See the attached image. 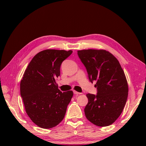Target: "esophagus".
<instances>
[{
	"mask_svg": "<svg viewBox=\"0 0 146 146\" xmlns=\"http://www.w3.org/2000/svg\"><path fill=\"white\" fill-rule=\"evenodd\" d=\"M74 94H76V96L82 94V93H80V92H77V91H74Z\"/></svg>",
	"mask_w": 146,
	"mask_h": 146,
	"instance_id": "1",
	"label": "esophagus"
}]
</instances>
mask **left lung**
<instances>
[{"mask_svg": "<svg viewBox=\"0 0 146 146\" xmlns=\"http://www.w3.org/2000/svg\"><path fill=\"white\" fill-rule=\"evenodd\" d=\"M90 80L98 90L95 96L87 94L85 108L86 117L93 124L106 127L112 124L121 115L126 104L129 87L124 72L119 61L105 50H78Z\"/></svg>", "mask_w": 146, "mask_h": 146, "instance_id": "obj_1", "label": "left lung"}]
</instances>
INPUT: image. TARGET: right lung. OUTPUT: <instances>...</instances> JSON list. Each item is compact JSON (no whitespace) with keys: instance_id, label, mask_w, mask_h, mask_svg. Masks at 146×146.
I'll list each match as a JSON object with an SVG mask.
<instances>
[{"instance_id":"right-lung-1","label":"right lung","mask_w":146,"mask_h":146,"mask_svg":"<svg viewBox=\"0 0 146 146\" xmlns=\"http://www.w3.org/2000/svg\"><path fill=\"white\" fill-rule=\"evenodd\" d=\"M72 50L46 49L39 52L29 64L20 83L25 111L33 123L50 129L63 119L73 96L72 91L61 92L55 82L60 66Z\"/></svg>"}]
</instances>
